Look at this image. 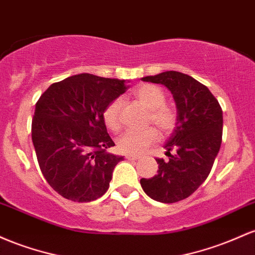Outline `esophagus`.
I'll return each instance as SVG.
<instances>
[{
  "label": "esophagus",
  "mask_w": 255,
  "mask_h": 255,
  "mask_svg": "<svg viewBox=\"0 0 255 255\" xmlns=\"http://www.w3.org/2000/svg\"><path fill=\"white\" fill-rule=\"evenodd\" d=\"M127 159L128 160H138L139 156L138 155H131V154H128Z\"/></svg>",
  "instance_id": "obj_1"
}]
</instances>
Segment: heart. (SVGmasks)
<instances>
[{
  "instance_id": "obj_1",
  "label": "heart",
  "mask_w": 255,
  "mask_h": 255,
  "mask_svg": "<svg viewBox=\"0 0 255 255\" xmlns=\"http://www.w3.org/2000/svg\"><path fill=\"white\" fill-rule=\"evenodd\" d=\"M133 95L149 110L148 122L155 124L160 131L168 133L176 128L178 116L173 107L165 105V93L161 88L153 84H141L133 91ZM122 106V97H117L106 106L102 113L106 127L113 131H118L122 127V120H120ZM158 130L153 127H148L143 130H128L118 139V148L125 154L138 155L150 144L158 141Z\"/></svg>"
}]
</instances>
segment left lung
<instances>
[{
    "label": "left lung",
    "mask_w": 255,
    "mask_h": 255,
    "mask_svg": "<svg viewBox=\"0 0 255 255\" xmlns=\"http://www.w3.org/2000/svg\"><path fill=\"white\" fill-rule=\"evenodd\" d=\"M142 81L165 85L176 102L178 120L164 145L168 160L155 159L158 174L141 179L148 196L173 204L190 196L212 170L222 144L223 111L208 88L188 74L166 71Z\"/></svg>",
    "instance_id": "obj_1"
}]
</instances>
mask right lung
Here are the masks:
<instances>
[{
  "label": "right lung",
  "instance_id": "add662e5",
  "mask_svg": "<svg viewBox=\"0 0 255 255\" xmlns=\"http://www.w3.org/2000/svg\"><path fill=\"white\" fill-rule=\"evenodd\" d=\"M125 81L82 73L51 84L37 101L32 142L45 181L74 202H90L110 187L123 156L106 128V106L127 91Z\"/></svg>",
  "mask_w": 255,
  "mask_h": 255
}]
</instances>
